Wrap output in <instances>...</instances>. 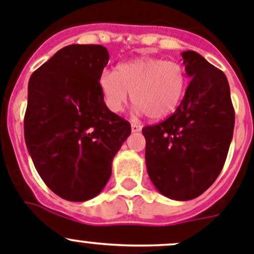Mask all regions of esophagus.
I'll return each instance as SVG.
<instances>
[{
	"label": "esophagus",
	"mask_w": 254,
	"mask_h": 254,
	"mask_svg": "<svg viewBox=\"0 0 254 254\" xmlns=\"http://www.w3.org/2000/svg\"><path fill=\"white\" fill-rule=\"evenodd\" d=\"M143 129V125L140 124H131V131L132 132H138Z\"/></svg>",
	"instance_id": "obj_1"
}]
</instances>
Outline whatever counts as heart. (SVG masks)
I'll list each match as a JSON object with an SVG mask.
<instances>
[{"label": "heart", "instance_id": "b5f03b06", "mask_svg": "<svg viewBox=\"0 0 254 254\" xmlns=\"http://www.w3.org/2000/svg\"><path fill=\"white\" fill-rule=\"evenodd\" d=\"M99 84L104 101L113 113L124 109L130 92L136 113L162 119L181 104L187 77L181 64L143 58L120 64L115 72L104 71Z\"/></svg>", "mask_w": 254, "mask_h": 254}]
</instances>
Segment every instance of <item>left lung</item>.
I'll return each mask as SVG.
<instances>
[{"label":"left lung","instance_id":"8db88e82","mask_svg":"<svg viewBox=\"0 0 254 254\" xmlns=\"http://www.w3.org/2000/svg\"><path fill=\"white\" fill-rule=\"evenodd\" d=\"M190 79L167 120L143 127L150 181L163 195L190 200L222 172L233 138L234 109L223 71L195 51L182 52Z\"/></svg>","mask_w":254,"mask_h":254}]
</instances>
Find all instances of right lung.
Masks as SVG:
<instances>
[{
    "label": "right lung",
    "mask_w": 254,
    "mask_h": 254,
    "mask_svg": "<svg viewBox=\"0 0 254 254\" xmlns=\"http://www.w3.org/2000/svg\"><path fill=\"white\" fill-rule=\"evenodd\" d=\"M108 61L101 45H68L28 81L26 146L45 184L70 202L103 190L114 156L131 132L104 101L99 81Z\"/></svg>",
    "instance_id": "right-lung-1"
}]
</instances>
